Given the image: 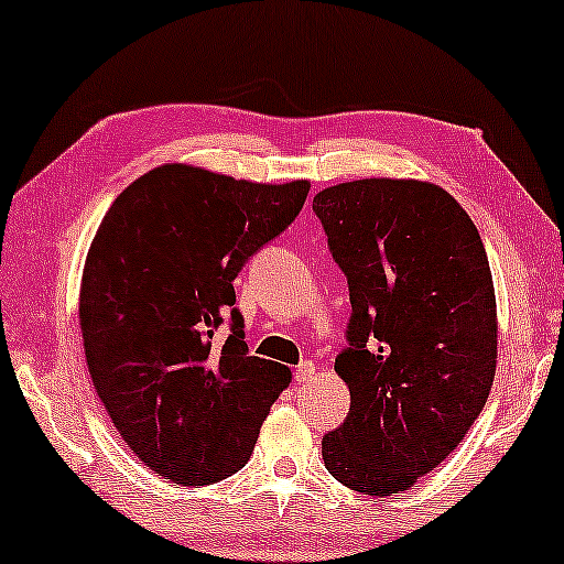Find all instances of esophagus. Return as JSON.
Segmentation results:
<instances>
[{
    "mask_svg": "<svg viewBox=\"0 0 564 564\" xmlns=\"http://www.w3.org/2000/svg\"><path fill=\"white\" fill-rule=\"evenodd\" d=\"M315 377V365L313 361H303V365H297L295 369V380L297 382H311Z\"/></svg>",
    "mask_w": 564,
    "mask_h": 564,
    "instance_id": "esophagus-1",
    "label": "esophagus"
}]
</instances>
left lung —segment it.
<instances>
[{
  "label": "left lung",
  "instance_id": "left-lung-1",
  "mask_svg": "<svg viewBox=\"0 0 564 564\" xmlns=\"http://www.w3.org/2000/svg\"><path fill=\"white\" fill-rule=\"evenodd\" d=\"M349 282L334 369L351 408L323 436L326 469L365 496L408 490L485 408L498 361L496 290L475 223L419 180H357L313 197Z\"/></svg>",
  "mask_w": 564,
  "mask_h": 564
}]
</instances>
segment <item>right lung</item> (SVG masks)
Listing matches in <instances>:
<instances>
[{
  "label": "right lung",
  "mask_w": 564,
  "mask_h": 564,
  "mask_svg": "<svg viewBox=\"0 0 564 564\" xmlns=\"http://www.w3.org/2000/svg\"><path fill=\"white\" fill-rule=\"evenodd\" d=\"M307 189L164 164L120 192L91 238L79 292L91 382L130 452L164 480L236 475L292 380L249 357L234 280L297 218Z\"/></svg>",
  "instance_id": "1"
}]
</instances>
